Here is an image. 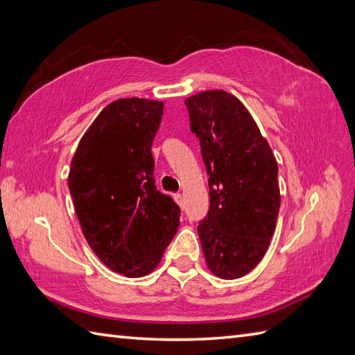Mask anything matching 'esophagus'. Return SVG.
I'll list each match as a JSON object with an SVG mask.
<instances>
[{
  "mask_svg": "<svg viewBox=\"0 0 355 355\" xmlns=\"http://www.w3.org/2000/svg\"><path fill=\"white\" fill-rule=\"evenodd\" d=\"M174 200L180 205V207H181V205H183V195H181V193H175L174 195Z\"/></svg>",
  "mask_w": 355,
  "mask_h": 355,
  "instance_id": "1",
  "label": "esophagus"
}]
</instances>
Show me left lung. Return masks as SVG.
Listing matches in <instances>:
<instances>
[{"label":"left lung","mask_w":355,"mask_h":355,"mask_svg":"<svg viewBox=\"0 0 355 355\" xmlns=\"http://www.w3.org/2000/svg\"><path fill=\"white\" fill-rule=\"evenodd\" d=\"M209 172L210 210L198 225L213 275L236 279L265 257L282 202L278 164L243 103L225 90L186 98Z\"/></svg>","instance_id":"8db88e82"}]
</instances>
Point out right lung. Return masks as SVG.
I'll use <instances>...</instances> for the list:
<instances>
[{"label": "right lung", "instance_id": "add662e5", "mask_svg": "<svg viewBox=\"0 0 355 355\" xmlns=\"http://www.w3.org/2000/svg\"><path fill=\"white\" fill-rule=\"evenodd\" d=\"M163 103L121 98L90 123L71 160L77 219L104 265L139 278L159 266L180 225V207L155 191L151 146Z\"/></svg>", "mask_w": 355, "mask_h": 355}]
</instances>
